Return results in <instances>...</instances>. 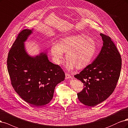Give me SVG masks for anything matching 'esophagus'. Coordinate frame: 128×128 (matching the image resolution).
<instances>
[{"mask_svg": "<svg viewBox=\"0 0 128 128\" xmlns=\"http://www.w3.org/2000/svg\"><path fill=\"white\" fill-rule=\"evenodd\" d=\"M72 76H70V74H68V73H65V79H70V78H71Z\"/></svg>", "mask_w": 128, "mask_h": 128, "instance_id": "1", "label": "esophagus"}]
</instances>
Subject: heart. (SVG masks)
<instances>
[{
    "label": "heart",
    "mask_w": 128,
    "mask_h": 128,
    "mask_svg": "<svg viewBox=\"0 0 128 128\" xmlns=\"http://www.w3.org/2000/svg\"><path fill=\"white\" fill-rule=\"evenodd\" d=\"M97 50L93 39L84 34L68 36L62 38L58 44H53L50 52L56 64L60 65L66 54V68L68 70H82L91 63Z\"/></svg>",
    "instance_id": "1"
}]
</instances>
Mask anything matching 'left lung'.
Segmentation results:
<instances>
[{
  "label": "left lung",
  "mask_w": 128,
  "mask_h": 128,
  "mask_svg": "<svg viewBox=\"0 0 128 128\" xmlns=\"http://www.w3.org/2000/svg\"><path fill=\"white\" fill-rule=\"evenodd\" d=\"M103 46L96 58L74 76L84 84V88L78 93L80 102L94 107L105 100L113 93L120 75L121 55L109 36L100 34Z\"/></svg>",
  "instance_id": "left-lung-1"
}]
</instances>
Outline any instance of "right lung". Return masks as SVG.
I'll return each instance as SVG.
<instances>
[{
	"label": "right lung",
	"mask_w": 128,
	"mask_h": 128,
	"mask_svg": "<svg viewBox=\"0 0 128 128\" xmlns=\"http://www.w3.org/2000/svg\"><path fill=\"white\" fill-rule=\"evenodd\" d=\"M32 31L24 29L18 34L8 55L7 70L15 91L24 101L40 107L52 100L55 86L65 75L48 60L46 52L34 57L27 53L24 42Z\"/></svg>",
	"instance_id": "1"
}]
</instances>
